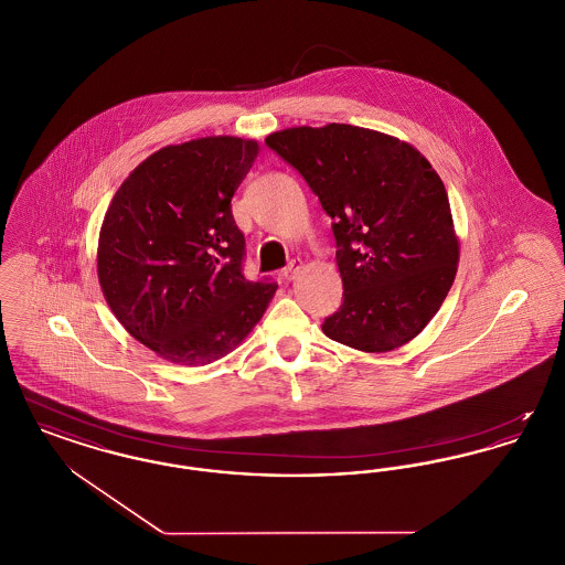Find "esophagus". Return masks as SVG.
I'll return each instance as SVG.
<instances>
[{"instance_id": "1", "label": "esophagus", "mask_w": 565, "mask_h": 565, "mask_svg": "<svg viewBox=\"0 0 565 565\" xmlns=\"http://www.w3.org/2000/svg\"><path fill=\"white\" fill-rule=\"evenodd\" d=\"M300 269H302V260L295 258L286 269L281 270V277H284L286 281H292Z\"/></svg>"}]
</instances>
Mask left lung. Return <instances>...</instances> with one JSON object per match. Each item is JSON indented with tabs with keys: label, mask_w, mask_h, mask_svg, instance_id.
Instances as JSON below:
<instances>
[{
	"label": "left lung",
	"mask_w": 565,
	"mask_h": 565,
	"mask_svg": "<svg viewBox=\"0 0 565 565\" xmlns=\"http://www.w3.org/2000/svg\"><path fill=\"white\" fill-rule=\"evenodd\" d=\"M265 141L332 217L343 305L323 334L366 353L403 348L456 279L459 237L440 175L408 141L353 125L290 127Z\"/></svg>",
	"instance_id": "obj_1"
}]
</instances>
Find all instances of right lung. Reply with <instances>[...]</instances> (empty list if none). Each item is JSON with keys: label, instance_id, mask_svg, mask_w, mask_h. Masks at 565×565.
Returning a JSON list of instances; mask_svg holds the SVG:
<instances>
[{"label": "right lung", "instance_id": "1", "mask_svg": "<svg viewBox=\"0 0 565 565\" xmlns=\"http://www.w3.org/2000/svg\"><path fill=\"white\" fill-rule=\"evenodd\" d=\"M258 150L235 135L171 143L111 196L97 245L102 292L125 330L167 362L205 366L237 350L277 290L243 277L231 210Z\"/></svg>", "mask_w": 565, "mask_h": 565}]
</instances>
